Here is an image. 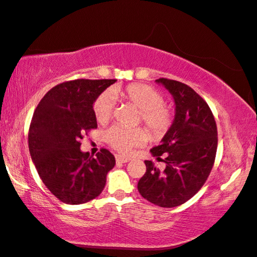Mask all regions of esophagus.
I'll return each mask as SVG.
<instances>
[{"label": "esophagus", "mask_w": 257, "mask_h": 257, "mask_svg": "<svg viewBox=\"0 0 257 257\" xmlns=\"http://www.w3.org/2000/svg\"><path fill=\"white\" fill-rule=\"evenodd\" d=\"M130 159L127 157H124L121 155H116V163H120V164H125V163H128Z\"/></svg>", "instance_id": "obj_1"}]
</instances>
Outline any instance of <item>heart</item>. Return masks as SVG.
I'll return each instance as SVG.
<instances>
[{
  "mask_svg": "<svg viewBox=\"0 0 257 257\" xmlns=\"http://www.w3.org/2000/svg\"><path fill=\"white\" fill-rule=\"evenodd\" d=\"M116 98L140 108L139 118L143 120L155 137H163L173 124V110L165 105V98L158 90L147 84H130L126 87H114L99 94L93 102V114L98 123L105 124L111 118ZM106 142L121 154H127L133 148L148 140L145 128H126L114 125L103 133Z\"/></svg>",
  "mask_w": 257,
  "mask_h": 257,
  "instance_id": "b5f03b06",
  "label": "heart"
}]
</instances>
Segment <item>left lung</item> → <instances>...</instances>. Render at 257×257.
I'll return each instance as SVG.
<instances>
[{
    "mask_svg": "<svg viewBox=\"0 0 257 257\" xmlns=\"http://www.w3.org/2000/svg\"><path fill=\"white\" fill-rule=\"evenodd\" d=\"M156 82L173 96L175 117L160 146L150 150L157 159L165 155V170L146 160L138 190L151 203L175 208L194 196L208 179L217 154V124L208 103L187 84L164 78Z\"/></svg>",
    "mask_w": 257,
    "mask_h": 257,
    "instance_id": "1",
    "label": "left lung"
}]
</instances>
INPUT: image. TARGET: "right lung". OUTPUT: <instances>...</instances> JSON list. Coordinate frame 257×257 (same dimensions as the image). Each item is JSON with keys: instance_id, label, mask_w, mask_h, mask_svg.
I'll return each mask as SVG.
<instances>
[{"instance_id": "obj_1", "label": "right lung", "mask_w": 257, "mask_h": 257, "mask_svg": "<svg viewBox=\"0 0 257 257\" xmlns=\"http://www.w3.org/2000/svg\"><path fill=\"white\" fill-rule=\"evenodd\" d=\"M116 80L78 79L57 84L39 101L31 119L28 143L43 183L58 200L81 204L97 197L114 168L115 157L101 149L92 158L80 140L97 127L93 102Z\"/></svg>"}]
</instances>
